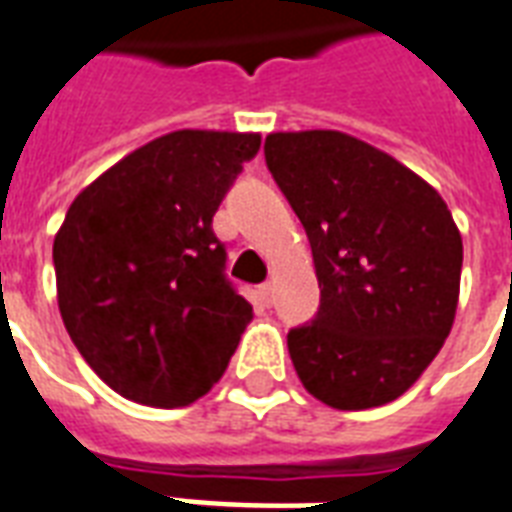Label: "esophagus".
I'll list each match as a JSON object with an SVG mask.
<instances>
[{
  "instance_id": "34e87169",
  "label": "esophagus",
  "mask_w": 512,
  "mask_h": 512,
  "mask_svg": "<svg viewBox=\"0 0 512 512\" xmlns=\"http://www.w3.org/2000/svg\"><path fill=\"white\" fill-rule=\"evenodd\" d=\"M260 300H263L265 306H271V303H273V282L260 284Z\"/></svg>"
}]
</instances>
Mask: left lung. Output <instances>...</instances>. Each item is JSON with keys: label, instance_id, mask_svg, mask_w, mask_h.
Here are the masks:
<instances>
[{"label": "left lung", "instance_id": "8db88e82", "mask_svg": "<svg viewBox=\"0 0 512 512\" xmlns=\"http://www.w3.org/2000/svg\"><path fill=\"white\" fill-rule=\"evenodd\" d=\"M265 163L306 228L319 279L317 317L287 335L298 378L338 411L392 403L454 325L462 236L446 201L341 131L268 134Z\"/></svg>", "mask_w": 512, "mask_h": 512}]
</instances>
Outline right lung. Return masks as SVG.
I'll return each instance as SVG.
<instances>
[{
  "mask_svg": "<svg viewBox=\"0 0 512 512\" xmlns=\"http://www.w3.org/2000/svg\"><path fill=\"white\" fill-rule=\"evenodd\" d=\"M260 134L171 131L77 195L53 241L66 333L117 395L179 408L228 368L252 306L212 217Z\"/></svg>",
  "mask_w": 512,
  "mask_h": 512,
  "instance_id": "1",
  "label": "right lung"
}]
</instances>
